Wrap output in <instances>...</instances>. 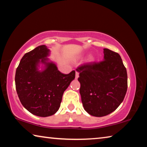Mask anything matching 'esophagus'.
I'll use <instances>...</instances> for the list:
<instances>
[{"label": "esophagus", "mask_w": 147, "mask_h": 147, "mask_svg": "<svg viewBox=\"0 0 147 147\" xmlns=\"http://www.w3.org/2000/svg\"><path fill=\"white\" fill-rule=\"evenodd\" d=\"M79 77V73L78 72H77V71H76V73H75V78H76V79H77Z\"/></svg>", "instance_id": "34e87169"}]
</instances>
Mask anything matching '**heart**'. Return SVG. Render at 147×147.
I'll return each instance as SVG.
<instances>
[{"label": "heart", "mask_w": 147, "mask_h": 147, "mask_svg": "<svg viewBox=\"0 0 147 147\" xmlns=\"http://www.w3.org/2000/svg\"><path fill=\"white\" fill-rule=\"evenodd\" d=\"M90 59H92V58H90Z\"/></svg>", "instance_id": "heart-1"}]
</instances>
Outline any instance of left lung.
<instances>
[{
  "label": "left lung",
  "instance_id": "1",
  "mask_svg": "<svg viewBox=\"0 0 147 147\" xmlns=\"http://www.w3.org/2000/svg\"><path fill=\"white\" fill-rule=\"evenodd\" d=\"M104 59L78 67L80 93L84 108L91 115L103 117L112 113L123 101L128 77L120 55L104 49Z\"/></svg>",
  "mask_w": 147,
  "mask_h": 147
}]
</instances>
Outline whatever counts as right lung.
Listing matches in <instances>:
<instances>
[{
	"label": "right lung",
	"instance_id": "1",
	"mask_svg": "<svg viewBox=\"0 0 147 147\" xmlns=\"http://www.w3.org/2000/svg\"><path fill=\"white\" fill-rule=\"evenodd\" d=\"M50 50L40 45L26 53L20 61L15 77L16 91L21 104L29 112L49 117L57 112L64 91L75 78V71L65 74L47 57ZM45 65L39 71L38 64Z\"/></svg>",
	"mask_w": 147,
	"mask_h": 147
}]
</instances>
